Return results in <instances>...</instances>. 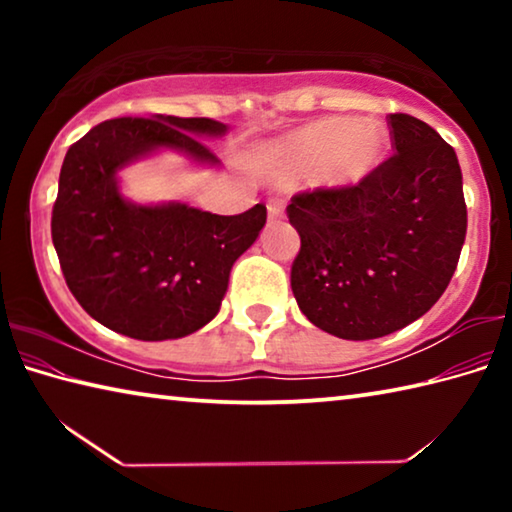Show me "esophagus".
Segmentation results:
<instances>
[{"label": "esophagus", "instance_id": "1", "mask_svg": "<svg viewBox=\"0 0 512 512\" xmlns=\"http://www.w3.org/2000/svg\"><path fill=\"white\" fill-rule=\"evenodd\" d=\"M266 210H268V221H280L284 216V207L280 201H268Z\"/></svg>", "mask_w": 512, "mask_h": 512}]
</instances>
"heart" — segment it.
Here are the masks:
<instances>
[{
  "label": "heart",
  "instance_id": "heart-1",
  "mask_svg": "<svg viewBox=\"0 0 512 512\" xmlns=\"http://www.w3.org/2000/svg\"><path fill=\"white\" fill-rule=\"evenodd\" d=\"M386 135L379 126L352 117H323L291 131L280 142V155L293 167L314 169L329 187L359 185L379 167Z\"/></svg>",
  "mask_w": 512,
  "mask_h": 512
}]
</instances>
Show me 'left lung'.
<instances>
[{"mask_svg": "<svg viewBox=\"0 0 512 512\" xmlns=\"http://www.w3.org/2000/svg\"><path fill=\"white\" fill-rule=\"evenodd\" d=\"M395 155L357 187L291 198L300 235L291 289L311 323L345 341L393 334L427 314L467 232L456 151L411 115L388 117Z\"/></svg>", "mask_w": 512, "mask_h": 512, "instance_id": "8db88e82", "label": "left lung"}]
</instances>
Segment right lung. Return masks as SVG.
<instances>
[{
	"mask_svg": "<svg viewBox=\"0 0 512 512\" xmlns=\"http://www.w3.org/2000/svg\"><path fill=\"white\" fill-rule=\"evenodd\" d=\"M225 133L207 117H121L69 146L51 239L69 291L112 332L183 339L219 314L232 266L257 241L266 207L219 216L178 201L133 203L121 194L119 171L162 151L219 169L201 140Z\"/></svg>",
	"mask_w": 512,
	"mask_h": 512,
	"instance_id": "add662e5",
	"label": "right lung"
}]
</instances>
